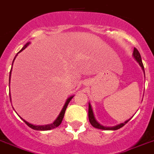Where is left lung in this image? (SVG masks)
<instances>
[{
	"label": "left lung",
	"mask_w": 154,
	"mask_h": 154,
	"mask_svg": "<svg viewBox=\"0 0 154 154\" xmlns=\"http://www.w3.org/2000/svg\"><path fill=\"white\" fill-rule=\"evenodd\" d=\"M133 57H135L137 62L139 63L140 66H141L142 69L143 70V72H144V74H145V71H144V66H143V64L142 62V59H141V56H140V52L138 51V50L136 48L134 47V51H133ZM89 120H90V124L96 128H99V129H103V130H117L118 128H122L127 123L129 120L126 121L125 123H122V124L118 125L115 126V127H104V126L101 125H100L98 122L96 121L95 118H94V115H93V110H92V107H91V105L89 103Z\"/></svg>",
	"instance_id": "obj_1"
}]
</instances>
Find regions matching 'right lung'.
Listing matches in <instances>:
<instances>
[{"mask_svg":"<svg viewBox=\"0 0 154 154\" xmlns=\"http://www.w3.org/2000/svg\"><path fill=\"white\" fill-rule=\"evenodd\" d=\"M29 42L26 43V45H25L24 47H22V49L21 50V51H19V52H21V51H22V50H24L25 48H26V47L29 45ZM19 52H18V53H19ZM14 59H15V57H14ZM14 60H13V61H14ZM12 64H13V63H12ZM11 72H10V75H9V83H10V77H11ZM9 95H10V93H9ZM10 97H11V95H10ZM72 98H73V97H69V98H68V100H67L66 103H65V104H64V107H63V109H62V110H61V113H60V115H59V116L57 117V119H56V120L54 121V123H52V124L47 125H33L29 124V122H26V121L23 120V119H22V120L24 121L25 123H26V124L27 125H28L29 127V128H32V129H34V130H39V131H47V130H51V129H53V128H57V127H58V126L60 125H61V122H62V120H63V118H64V113H65V111H66V108H67V107H68V103H69V102H70L71 100H72ZM10 99H11V97H10Z\"/></svg>","mask_w":154,"mask_h":154,"instance_id":"right-lung-1","label":"right lung"}]
</instances>
